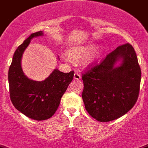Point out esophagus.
<instances>
[{
  "instance_id": "obj_1",
  "label": "esophagus",
  "mask_w": 148,
  "mask_h": 148,
  "mask_svg": "<svg viewBox=\"0 0 148 148\" xmlns=\"http://www.w3.org/2000/svg\"><path fill=\"white\" fill-rule=\"evenodd\" d=\"M74 79H77V80L80 79H81V75H80L79 74H78V73L76 72L74 75Z\"/></svg>"
}]
</instances>
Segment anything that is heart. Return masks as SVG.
<instances>
[{"mask_svg":"<svg viewBox=\"0 0 148 148\" xmlns=\"http://www.w3.org/2000/svg\"><path fill=\"white\" fill-rule=\"evenodd\" d=\"M95 48L96 44L95 43L72 47L67 51V56L71 61H82L90 55L87 63L92 64L95 62L100 56V51Z\"/></svg>","mask_w":148,"mask_h":148,"instance_id":"obj_1","label":"heart"}]
</instances>
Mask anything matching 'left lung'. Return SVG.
Wrapping results in <instances>:
<instances>
[{
	"instance_id": "8db88e82",
	"label": "left lung",
	"mask_w": 148,
	"mask_h": 148,
	"mask_svg": "<svg viewBox=\"0 0 148 148\" xmlns=\"http://www.w3.org/2000/svg\"><path fill=\"white\" fill-rule=\"evenodd\" d=\"M82 79V97L92 118L108 122L122 116L134 106L140 91L141 70L134 49L129 43L119 46Z\"/></svg>"
}]
</instances>
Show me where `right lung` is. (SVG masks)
<instances>
[{"label": "right lung", "mask_w": 148, "mask_h": 148, "mask_svg": "<svg viewBox=\"0 0 148 148\" xmlns=\"http://www.w3.org/2000/svg\"><path fill=\"white\" fill-rule=\"evenodd\" d=\"M42 35V31L30 34L16 50L8 70L10 97L13 105L21 114L37 121L48 119L55 114L74 74L73 71L64 73L56 69L42 81H34L24 74L21 68L23 53L32 39Z\"/></svg>", "instance_id": "1"}]
</instances>
